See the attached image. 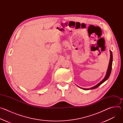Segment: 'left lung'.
Masks as SVG:
<instances>
[{
    "label": "left lung",
    "mask_w": 123,
    "mask_h": 123,
    "mask_svg": "<svg viewBox=\"0 0 123 123\" xmlns=\"http://www.w3.org/2000/svg\"><path fill=\"white\" fill-rule=\"evenodd\" d=\"M110 53H111V57H110V63H109V67H108V68L107 70V72L106 74V76H105V78L100 82H99L98 84H97L96 86L91 87V89H84V88H82V89L84 90H92V89H94L97 88V87H98L100 85H101L102 83H103L104 82L106 81L109 77L111 73V68H112V60H113V58H112V53L111 50H110Z\"/></svg>",
    "instance_id": "8db88e82"
}]
</instances>
